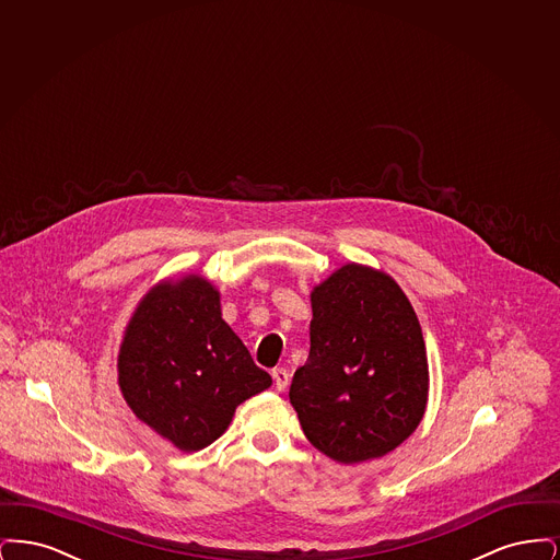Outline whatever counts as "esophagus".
Wrapping results in <instances>:
<instances>
[{
	"label": "esophagus",
	"instance_id": "obj_1",
	"mask_svg": "<svg viewBox=\"0 0 560 560\" xmlns=\"http://www.w3.org/2000/svg\"><path fill=\"white\" fill-rule=\"evenodd\" d=\"M272 382H275V386H277V390H285L288 388V384H290V372L288 370H283V368H275L272 372Z\"/></svg>",
	"mask_w": 560,
	"mask_h": 560
}]
</instances>
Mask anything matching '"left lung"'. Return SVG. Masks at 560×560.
I'll use <instances>...</instances> for the list:
<instances>
[{"label": "left lung", "mask_w": 560, "mask_h": 560, "mask_svg": "<svg viewBox=\"0 0 560 560\" xmlns=\"http://www.w3.org/2000/svg\"><path fill=\"white\" fill-rule=\"evenodd\" d=\"M311 302V352L290 386L306 439L342 464L397 450L428 399L427 347L407 295L388 275L347 265Z\"/></svg>", "instance_id": "8db88e82"}]
</instances>
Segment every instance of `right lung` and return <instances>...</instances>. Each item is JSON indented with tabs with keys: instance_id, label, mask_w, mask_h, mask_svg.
Instances as JSON below:
<instances>
[{
	"instance_id": "obj_1",
	"label": "right lung",
	"mask_w": 560,
	"mask_h": 560,
	"mask_svg": "<svg viewBox=\"0 0 560 560\" xmlns=\"http://www.w3.org/2000/svg\"><path fill=\"white\" fill-rule=\"evenodd\" d=\"M270 382L222 319L218 292L195 275L144 295L119 352V386L136 418L183 452L208 447Z\"/></svg>"
}]
</instances>
